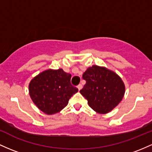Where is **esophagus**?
Returning <instances> with one entry per match:
<instances>
[{
    "mask_svg": "<svg viewBox=\"0 0 152 152\" xmlns=\"http://www.w3.org/2000/svg\"><path fill=\"white\" fill-rule=\"evenodd\" d=\"M82 87H83V86H82V85H81V84H79L77 86V88H78V89H79V91H80V90L82 89Z\"/></svg>",
    "mask_w": 152,
    "mask_h": 152,
    "instance_id": "1",
    "label": "esophagus"
}]
</instances>
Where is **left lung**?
Here are the masks:
<instances>
[{"instance_id": "8db88e82", "label": "left lung", "mask_w": 152, "mask_h": 152, "mask_svg": "<svg viewBox=\"0 0 152 152\" xmlns=\"http://www.w3.org/2000/svg\"><path fill=\"white\" fill-rule=\"evenodd\" d=\"M86 84L80 91L90 107L99 114L110 113L122 101L126 86L122 79L104 66L94 65L82 76Z\"/></svg>"}]
</instances>
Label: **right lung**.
Returning a JSON list of instances; mask_svg holds the SVG:
<instances>
[{"mask_svg":"<svg viewBox=\"0 0 152 152\" xmlns=\"http://www.w3.org/2000/svg\"><path fill=\"white\" fill-rule=\"evenodd\" d=\"M71 75L62 68H49L30 81L29 93L34 104L47 115L61 112L68 104L69 99L78 92L71 84Z\"/></svg>","mask_w":152,"mask_h":152,"instance_id":"obj_1","label":"right lung"}]
</instances>
